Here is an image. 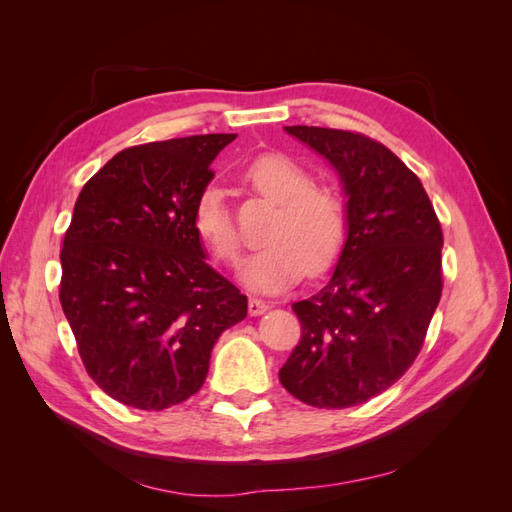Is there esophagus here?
Masks as SVG:
<instances>
[{"mask_svg": "<svg viewBox=\"0 0 512 512\" xmlns=\"http://www.w3.org/2000/svg\"><path fill=\"white\" fill-rule=\"evenodd\" d=\"M247 309H250V314H252V316H260V314H265V312H267V309H269V303H267V301H262V299L252 297V299H250V303H247Z\"/></svg>", "mask_w": 512, "mask_h": 512, "instance_id": "34e87169", "label": "esophagus"}]
</instances>
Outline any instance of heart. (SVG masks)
<instances>
[{"label": "heart", "instance_id": "heart-1", "mask_svg": "<svg viewBox=\"0 0 512 512\" xmlns=\"http://www.w3.org/2000/svg\"><path fill=\"white\" fill-rule=\"evenodd\" d=\"M243 181L275 203L265 232L269 241L243 262V282L262 292H277L299 282L305 271L316 277L331 269L348 230L342 194L314 183L312 173L284 153H265L247 164ZM192 226L215 260L237 267L241 235L224 194L213 185L196 196Z\"/></svg>", "mask_w": 512, "mask_h": 512}]
</instances>
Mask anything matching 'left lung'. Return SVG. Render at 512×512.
<instances>
[{
    "label": "left lung",
    "instance_id": "left-lung-1",
    "mask_svg": "<svg viewBox=\"0 0 512 512\" xmlns=\"http://www.w3.org/2000/svg\"><path fill=\"white\" fill-rule=\"evenodd\" d=\"M327 158L348 196V239L329 284L292 303L301 339L280 369L314 408L365 404L406 374L442 297V226L412 170L361 132L286 126Z\"/></svg>",
    "mask_w": 512,
    "mask_h": 512
}]
</instances>
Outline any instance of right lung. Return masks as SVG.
<instances>
[{
	"mask_svg": "<svg viewBox=\"0 0 512 512\" xmlns=\"http://www.w3.org/2000/svg\"><path fill=\"white\" fill-rule=\"evenodd\" d=\"M235 138L128 147L76 198L59 301L89 378L121 404L158 412L198 393L218 337L247 314L192 226L211 162Z\"/></svg>",
	"mask_w": 512,
	"mask_h": 512,
	"instance_id": "right-lung-1",
	"label": "right lung"
}]
</instances>
